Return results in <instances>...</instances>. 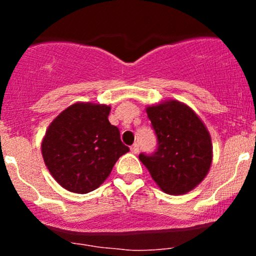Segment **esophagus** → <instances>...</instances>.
Listing matches in <instances>:
<instances>
[{
	"mask_svg": "<svg viewBox=\"0 0 256 256\" xmlns=\"http://www.w3.org/2000/svg\"><path fill=\"white\" fill-rule=\"evenodd\" d=\"M131 152H134V154H138V152H140V146H138L137 143H134V144L131 146Z\"/></svg>",
	"mask_w": 256,
	"mask_h": 256,
	"instance_id": "34e87169",
	"label": "esophagus"
}]
</instances>
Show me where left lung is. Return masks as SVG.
Listing matches in <instances>:
<instances>
[{
    "label": "left lung",
    "mask_w": 256,
    "mask_h": 256,
    "mask_svg": "<svg viewBox=\"0 0 256 256\" xmlns=\"http://www.w3.org/2000/svg\"><path fill=\"white\" fill-rule=\"evenodd\" d=\"M158 137L152 155L140 154L158 186L168 195H184L206 178L213 160L210 134L188 104L168 100L146 108Z\"/></svg>",
    "instance_id": "8db88e82"
}]
</instances>
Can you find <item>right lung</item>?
I'll return each instance as SVG.
<instances>
[{"mask_svg":"<svg viewBox=\"0 0 256 256\" xmlns=\"http://www.w3.org/2000/svg\"><path fill=\"white\" fill-rule=\"evenodd\" d=\"M107 104L76 102L46 128L40 150L46 168L64 189L88 194L98 189L128 146L108 120Z\"/></svg>","mask_w":256,"mask_h":256,"instance_id":"1","label":"right lung"}]
</instances>
